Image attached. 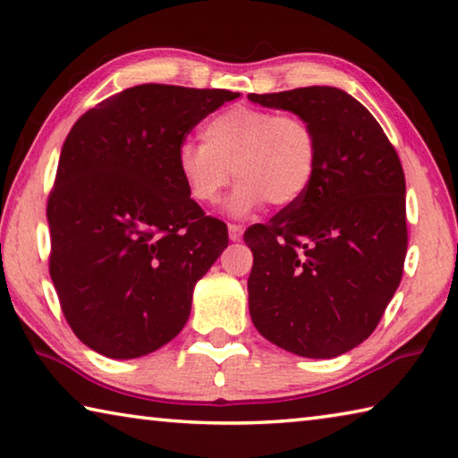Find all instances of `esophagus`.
I'll list each match as a JSON object with an SVG mask.
<instances>
[{
    "mask_svg": "<svg viewBox=\"0 0 458 458\" xmlns=\"http://www.w3.org/2000/svg\"><path fill=\"white\" fill-rule=\"evenodd\" d=\"M242 234H244L242 226H238V224H228V236L232 242H238V240L242 238Z\"/></svg>",
    "mask_w": 458,
    "mask_h": 458,
    "instance_id": "obj_1",
    "label": "esophagus"
}]
</instances>
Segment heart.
I'll return each mask as SVG.
<instances>
[{
    "label": "heart",
    "mask_w": 458,
    "mask_h": 458,
    "mask_svg": "<svg viewBox=\"0 0 458 458\" xmlns=\"http://www.w3.org/2000/svg\"><path fill=\"white\" fill-rule=\"evenodd\" d=\"M201 141L177 147L185 190L201 206L218 204L240 182L228 212L244 216L265 201L284 208L307 191L317 165V137L305 119L248 105L228 106L201 127Z\"/></svg>",
    "instance_id": "obj_1"
}]
</instances>
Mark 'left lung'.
Instances as JSON below:
<instances>
[{"mask_svg":"<svg viewBox=\"0 0 458 458\" xmlns=\"http://www.w3.org/2000/svg\"><path fill=\"white\" fill-rule=\"evenodd\" d=\"M305 119L317 137L307 191L246 230L248 309L262 337L303 358L368 339L396 293L408 248L398 153L360 100L335 87L248 95Z\"/></svg>","mask_w":458,"mask_h":458,"instance_id":"8db88e82","label":"left lung"}]
</instances>
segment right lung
<instances>
[{
  "label": "right lung",
  "instance_id": "add662e5",
  "mask_svg": "<svg viewBox=\"0 0 458 458\" xmlns=\"http://www.w3.org/2000/svg\"><path fill=\"white\" fill-rule=\"evenodd\" d=\"M240 92L139 84L74 123L48 198L50 276L84 345L113 360L183 329L193 286L228 246L226 224L190 198L175 153Z\"/></svg>",
  "mask_w": 458,
  "mask_h": 458
}]
</instances>
